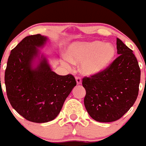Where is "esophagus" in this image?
Instances as JSON below:
<instances>
[{
	"label": "esophagus",
	"instance_id": "obj_1",
	"mask_svg": "<svg viewBox=\"0 0 146 146\" xmlns=\"http://www.w3.org/2000/svg\"><path fill=\"white\" fill-rule=\"evenodd\" d=\"M76 84H77L78 85H79L82 84V79H81V78L79 77V76H76Z\"/></svg>",
	"mask_w": 146,
	"mask_h": 146
}]
</instances>
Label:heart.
I'll return each mask as SVG.
<instances>
[{
    "mask_svg": "<svg viewBox=\"0 0 146 146\" xmlns=\"http://www.w3.org/2000/svg\"><path fill=\"white\" fill-rule=\"evenodd\" d=\"M115 54L116 50L111 43L93 40L70 44L64 59L67 62H81L82 73L93 76L106 70L113 61Z\"/></svg>",
    "mask_w": 146,
    "mask_h": 146,
    "instance_id": "b5f03b06",
    "label": "heart"
}]
</instances>
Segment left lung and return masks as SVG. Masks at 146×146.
Listing matches in <instances>:
<instances>
[{"instance_id": "8db88e82", "label": "left lung", "mask_w": 146, "mask_h": 146, "mask_svg": "<svg viewBox=\"0 0 146 146\" xmlns=\"http://www.w3.org/2000/svg\"><path fill=\"white\" fill-rule=\"evenodd\" d=\"M119 57L98 74L84 77V103L89 116L99 122L121 118L135 103L138 94L141 70L133 51L116 38Z\"/></svg>"}]
</instances>
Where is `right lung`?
<instances>
[{"mask_svg":"<svg viewBox=\"0 0 146 146\" xmlns=\"http://www.w3.org/2000/svg\"><path fill=\"white\" fill-rule=\"evenodd\" d=\"M48 38L40 34L25 37L11 50L5 72L7 96L12 107L35 123L52 121L76 85L72 74L61 76L52 70L39 48Z\"/></svg>","mask_w":146,"mask_h":146,"instance_id":"1","label":"right lung"}]
</instances>
